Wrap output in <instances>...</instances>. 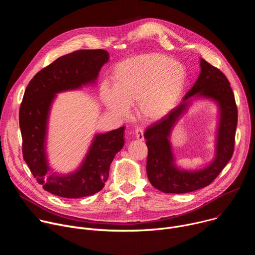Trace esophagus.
I'll list each match as a JSON object with an SVG mask.
<instances>
[{
    "instance_id": "obj_1",
    "label": "esophagus",
    "mask_w": 255,
    "mask_h": 255,
    "mask_svg": "<svg viewBox=\"0 0 255 255\" xmlns=\"http://www.w3.org/2000/svg\"><path fill=\"white\" fill-rule=\"evenodd\" d=\"M135 137L138 141H143L144 140V136H143V129H141L140 127L135 129Z\"/></svg>"
}]
</instances>
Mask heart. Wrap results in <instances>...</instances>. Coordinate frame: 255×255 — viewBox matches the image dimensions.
<instances>
[{
    "mask_svg": "<svg viewBox=\"0 0 255 255\" xmlns=\"http://www.w3.org/2000/svg\"><path fill=\"white\" fill-rule=\"evenodd\" d=\"M186 79L179 61L159 53H148L119 63L112 76V88L102 85L103 103L116 116H126L135 105L138 116L148 122L165 117L174 107Z\"/></svg>",
    "mask_w": 255,
    "mask_h": 255,
    "instance_id": "1",
    "label": "heart"
}]
</instances>
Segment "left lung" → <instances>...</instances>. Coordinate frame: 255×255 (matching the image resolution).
<instances>
[{
  "label": "left lung",
  "instance_id": "1",
  "mask_svg": "<svg viewBox=\"0 0 255 255\" xmlns=\"http://www.w3.org/2000/svg\"><path fill=\"white\" fill-rule=\"evenodd\" d=\"M200 75L181 103L144 132L148 147L146 171L150 184L167 194H185L209 186L218 176L234 151L237 107L230 83L221 70L200 59ZM213 100L218 108L214 158L199 170H185L176 165L170 142L176 123L195 100Z\"/></svg>",
  "mask_w": 255,
  "mask_h": 255
}]
</instances>
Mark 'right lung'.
Masks as SVG:
<instances>
[{"label":"right lung","instance_id":"obj_1","mask_svg":"<svg viewBox=\"0 0 255 255\" xmlns=\"http://www.w3.org/2000/svg\"><path fill=\"white\" fill-rule=\"evenodd\" d=\"M109 58L103 49L68 53L36 74L25 90L19 112L23 158L37 183L50 194L79 199L100 192L115 155L123 148L124 126L95 134L80 166L67 174L53 171L47 156L49 115L56 95L96 85Z\"/></svg>","mask_w":255,"mask_h":255}]
</instances>
